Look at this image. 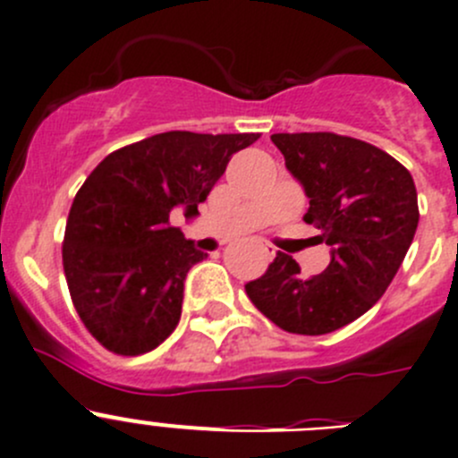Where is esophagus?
<instances>
[{"instance_id": "obj_1", "label": "esophagus", "mask_w": 458, "mask_h": 458, "mask_svg": "<svg viewBox=\"0 0 458 458\" xmlns=\"http://www.w3.org/2000/svg\"><path fill=\"white\" fill-rule=\"evenodd\" d=\"M261 250H264L266 257H273V250H268V248H261Z\"/></svg>"}]
</instances>
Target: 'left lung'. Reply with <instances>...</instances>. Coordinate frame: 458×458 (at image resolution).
Masks as SVG:
<instances>
[{"instance_id": "obj_1", "label": "left lung", "mask_w": 458, "mask_h": 458, "mask_svg": "<svg viewBox=\"0 0 458 458\" xmlns=\"http://www.w3.org/2000/svg\"><path fill=\"white\" fill-rule=\"evenodd\" d=\"M270 140L304 188V221L322 230L331 261L306 279L277 252L246 293L284 331L324 335L365 315L392 284L419 225L416 185L396 158L352 136L301 131Z\"/></svg>"}]
</instances>
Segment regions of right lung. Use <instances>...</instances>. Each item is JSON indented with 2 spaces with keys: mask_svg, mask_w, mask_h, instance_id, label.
I'll return each mask as SVG.
<instances>
[{
  "mask_svg": "<svg viewBox=\"0 0 458 458\" xmlns=\"http://www.w3.org/2000/svg\"><path fill=\"white\" fill-rule=\"evenodd\" d=\"M259 134L165 131L111 152L78 190L62 264L87 331L118 356L157 349L181 319L188 270L206 259L170 225L199 215L239 149Z\"/></svg>",
  "mask_w": 458,
  "mask_h": 458,
  "instance_id": "add662e5",
  "label": "right lung"
}]
</instances>
